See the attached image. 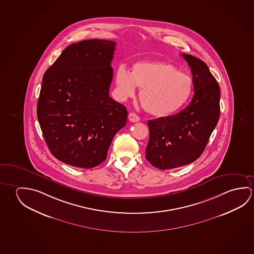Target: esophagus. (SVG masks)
I'll use <instances>...</instances> for the list:
<instances>
[{
  "instance_id": "1",
  "label": "esophagus",
  "mask_w": 254,
  "mask_h": 254,
  "mask_svg": "<svg viewBox=\"0 0 254 254\" xmlns=\"http://www.w3.org/2000/svg\"><path fill=\"white\" fill-rule=\"evenodd\" d=\"M128 120L131 121V122H138V121H140V118H139L137 114L131 113H129Z\"/></svg>"
}]
</instances>
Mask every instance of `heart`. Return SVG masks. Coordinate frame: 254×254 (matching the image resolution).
I'll use <instances>...</instances> for the list:
<instances>
[{
	"instance_id": "b5f03b06",
	"label": "heart",
	"mask_w": 254,
	"mask_h": 254,
	"mask_svg": "<svg viewBox=\"0 0 254 254\" xmlns=\"http://www.w3.org/2000/svg\"><path fill=\"white\" fill-rule=\"evenodd\" d=\"M117 92L122 99L141 88L139 99L147 113L167 117L183 107L191 95L193 82L189 75L166 62H137L131 73L121 66L116 73Z\"/></svg>"
}]
</instances>
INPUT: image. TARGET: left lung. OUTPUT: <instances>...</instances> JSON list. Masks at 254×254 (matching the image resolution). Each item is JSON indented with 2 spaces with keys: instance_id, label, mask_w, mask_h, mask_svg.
<instances>
[{
  "instance_id": "8db88e82",
  "label": "left lung",
  "mask_w": 254,
  "mask_h": 254,
  "mask_svg": "<svg viewBox=\"0 0 254 254\" xmlns=\"http://www.w3.org/2000/svg\"><path fill=\"white\" fill-rule=\"evenodd\" d=\"M190 67L195 94L180 113L148 121L146 158L161 170L183 167L203 153L220 118V87L205 63L183 54Z\"/></svg>"
}]
</instances>
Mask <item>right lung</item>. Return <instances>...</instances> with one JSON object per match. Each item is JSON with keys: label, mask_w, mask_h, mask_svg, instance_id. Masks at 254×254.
<instances>
[{"label": "right lung", "mask_w": 254, "mask_h": 254, "mask_svg": "<svg viewBox=\"0 0 254 254\" xmlns=\"http://www.w3.org/2000/svg\"><path fill=\"white\" fill-rule=\"evenodd\" d=\"M116 42L85 40L67 47L45 71L37 118L50 152L72 167L104 162L127 111L109 96Z\"/></svg>", "instance_id": "obj_1"}]
</instances>
